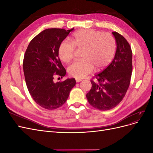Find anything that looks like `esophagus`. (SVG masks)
<instances>
[{
	"label": "esophagus",
	"instance_id": "obj_1",
	"mask_svg": "<svg viewBox=\"0 0 153 153\" xmlns=\"http://www.w3.org/2000/svg\"><path fill=\"white\" fill-rule=\"evenodd\" d=\"M82 80V79H80V78H76V82H81Z\"/></svg>",
	"mask_w": 153,
	"mask_h": 153
}]
</instances>
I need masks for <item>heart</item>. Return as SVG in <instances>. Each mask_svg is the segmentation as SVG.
I'll list each match as a JSON object with an SVG mask.
<instances>
[{"instance_id":"obj_1","label":"heart","mask_w":153,"mask_h":153,"mask_svg":"<svg viewBox=\"0 0 153 153\" xmlns=\"http://www.w3.org/2000/svg\"><path fill=\"white\" fill-rule=\"evenodd\" d=\"M75 49L81 50V60L73 62L68 68L71 76L82 78L96 70L107 66L112 61L116 50V41L109 32L94 29L77 31L70 38V43L63 41L58 49L59 56L64 62L71 61Z\"/></svg>"}]
</instances>
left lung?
<instances>
[{
	"label": "left lung",
	"instance_id": "1",
	"mask_svg": "<svg viewBox=\"0 0 153 153\" xmlns=\"http://www.w3.org/2000/svg\"><path fill=\"white\" fill-rule=\"evenodd\" d=\"M117 43L114 59L109 65L91 80L92 87L86 94L89 104L100 110L115 107L123 100L130 84L132 51L124 37L112 32Z\"/></svg>",
	"mask_w": 153,
	"mask_h": 153
}]
</instances>
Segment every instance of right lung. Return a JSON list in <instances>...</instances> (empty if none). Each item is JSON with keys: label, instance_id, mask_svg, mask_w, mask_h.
<instances>
[{"label": "right lung", "instance_id": "add662e5", "mask_svg": "<svg viewBox=\"0 0 153 153\" xmlns=\"http://www.w3.org/2000/svg\"><path fill=\"white\" fill-rule=\"evenodd\" d=\"M73 29H45L30 41L25 51L23 68L27 89L35 102L45 109L61 107L76 84L74 78L53 82L55 76L62 78L66 73L58 49Z\"/></svg>", "mask_w": 153, "mask_h": 153}]
</instances>
